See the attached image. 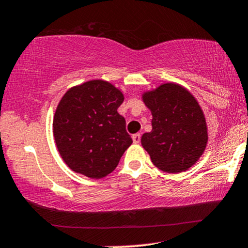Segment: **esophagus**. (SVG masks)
<instances>
[{
	"mask_svg": "<svg viewBox=\"0 0 248 248\" xmlns=\"http://www.w3.org/2000/svg\"><path fill=\"white\" fill-rule=\"evenodd\" d=\"M132 139H133V142L134 143H140V142H141V135H140V134H134V135L132 136Z\"/></svg>",
	"mask_w": 248,
	"mask_h": 248,
	"instance_id": "obj_1",
	"label": "esophagus"
}]
</instances>
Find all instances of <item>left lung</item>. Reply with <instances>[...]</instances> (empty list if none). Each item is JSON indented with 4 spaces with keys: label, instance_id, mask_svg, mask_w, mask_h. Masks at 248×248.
<instances>
[{
    "label": "left lung",
    "instance_id": "1",
    "mask_svg": "<svg viewBox=\"0 0 248 248\" xmlns=\"http://www.w3.org/2000/svg\"><path fill=\"white\" fill-rule=\"evenodd\" d=\"M142 99L153 114V130L143 134L141 143L154 165L168 173L192 168L208 142L207 122L198 100L175 83L144 92Z\"/></svg>",
    "mask_w": 248,
    "mask_h": 248
}]
</instances>
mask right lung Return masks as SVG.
Wrapping results in <instances>:
<instances>
[{"mask_svg": "<svg viewBox=\"0 0 248 248\" xmlns=\"http://www.w3.org/2000/svg\"><path fill=\"white\" fill-rule=\"evenodd\" d=\"M124 94L111 83L93 79L74 86L60 100L53 134L62 159L77 173L101 179L113 172L133 143L118 113Z\"/></svg>", "mask_w": 248, "mask_h": 248, "instance_id": "right-lung-1", "label": "right lung"}]
</instances>
